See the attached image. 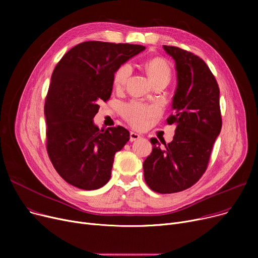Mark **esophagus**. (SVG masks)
I'll use <instances>...</instances> for the list:
<instances>
[{"label": "esophagus", "instance_id": "esophagus-1", "mask_svg": "<svg viewBox=\"0 0 258 258\" xmlns=\"http://www.w3.org/2000/svg\"><path fill=\"white\" fill-rule=\"evenodd\" d=\"M140 138H141V136H140L139 134L135 133V132H131V134H130V140H131V142L136 141V140H138Z\"/></svg>", "mask_w": 258, "mask_h": 258}]
</instances>
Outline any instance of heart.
<instances>
[{
    "label": "heart",
    "mask_w": 258,
    "mask_h": 258,
    "mask_svg": "<svg viewBox=\"0 0 258 258\" xmlns=\"http://www.w3.org/2000/svg\"><path fill=\"white\" fill-rule=\"evenodd\" d=\"M146 73L153 85L158 83L168 84L171 78V69L163 58H153L145 64ZM133 73V67L126 62L120 66L114 75V86L116 89H123ZM158 108L154 105H147L138 101H132L122 107V116L135 127L144 126L151 118L158 115Z\"/></svg>",
    "instance_id": "b5f03b06"
}]
</instances>
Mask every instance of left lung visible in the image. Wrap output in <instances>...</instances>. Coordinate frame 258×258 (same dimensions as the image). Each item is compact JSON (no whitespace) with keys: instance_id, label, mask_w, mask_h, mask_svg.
Segmentation results:
<instances>
[{"instance_id":"left-lung-1","label":"left lung","mask_w":258,"mask_h":258,"mask_svg":"<svg viewBox=\"0 0 258 258\" xmlns=\"http://www.w3.org/2000/svg\"><path fill=\"white\" fill-rule=\"evenodd\" d=\"M175 62L178 85L168 124H175L173 140L152 138L153 152L143 163L144 180L159 194L183 191L207 169L216 137L222 130L220 89L206 62L194 53L163 46Z\"/></svg>"}]
</instances>
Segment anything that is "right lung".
Wrapping results in <instances>:
<instances>
[{
	"label": "right lung",
	"mask_w": 258,
	"mask_h": 258,
	"mask_svg": "<svg viewBox=\"0 0 258 258\" xmlns=\"http://www.w3.org/2000/svg\"><path fill=\"white\" fill-rule=\"evenodd\" d=\"M144 46L90 40L68 51L56 64L45 101L47 152L69 184L94 190L111 178L115 154L130 140L120 125L99 130L93 118L111 97L118 68Z\"/></svg>",
	"instance_id": "1"
}]
</instances>
